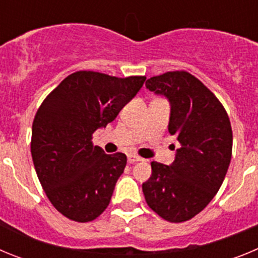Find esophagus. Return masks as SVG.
Masks as SVG:
<instances>
[{
  "label": "esophagus",
  "mask_w": 258,
  "mask_h": 258,
  "mask_svg": "<svg viewBox=\"0 0 258 258\" xmlns=\"http://www.w3.org/2000/svg\"><path fill=\"white\" fill-rule=\"evenodd\" d=\"M127 161L131 164L137 163V161H142V157L137 156V155H127Z\"/></svg>",
  "instance_id": "obj_1"
}]
</instances>
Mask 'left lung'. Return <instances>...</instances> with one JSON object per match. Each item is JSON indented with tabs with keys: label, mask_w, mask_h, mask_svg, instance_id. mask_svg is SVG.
Here are the masks:
<instances>
[{
	"label": "left lung",
	"mask_w": 258,
	"mask_h": 258,
	"mask_svg": "<svg viewBox=\"0 0 258 258\" xmlns=\"http://www.w3.org/2000/svg\"><path fill=\"white\" fill-rule=\"evenodd\" d=\"M146 88L168 98V131L181 147L170 165L152 161L142 184L147 206L169 222H183L208 206L220 190L232 152L226 109L204 84L186 71H173L146 81Z\"/></svg>",
	"instance_id": "obj_1"
}]
</instances>
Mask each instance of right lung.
<instances>
[{"label": "right lung", "mask_w": 258, "mask_h": 258, "mask_svg": "<svg viewBox=\"0 0 258 258\" xmlns=\"http://www.w3.org/2000/svg\"><path fill=\"white\" fill-rule=\"evenodd\" d=\"M145 80L77 71L37 109L32 125L33 165L50 203L64 217L89 222L108 207L126 155H107L93 145V133L115 120Z\"/></svg>", "instance_id": "right-lung-1"}]
</instances>
